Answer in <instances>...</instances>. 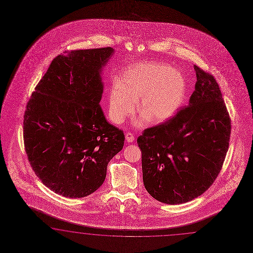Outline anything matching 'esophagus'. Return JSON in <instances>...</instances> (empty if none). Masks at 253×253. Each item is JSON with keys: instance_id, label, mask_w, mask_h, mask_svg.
Instances as JSON below:
<instances>
[{"instance_id": "1", "label": "esophagus", "mask_w": 253, "mask_h": 253, "mask_svg": "<svg viewBox=\"0 0 253 253\" xmlns=\"http://www.w3.org/2000/svg\"><path fill=\"white\" fill-rule=\"evenodd\" d=\"M125 139H126V141H127L128 143H132V142L134 141V136H133L132 133L127 132L126 135H125Z\"/></svg>"}]
</instances>
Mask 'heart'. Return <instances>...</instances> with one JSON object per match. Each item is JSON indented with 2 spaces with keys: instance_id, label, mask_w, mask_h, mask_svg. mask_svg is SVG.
I'll return each instance as SVG.
<instances>
[{
  "instance_id": "b5f03b06",
  "label": "heart",
  "mask_w": 253,
  "mask_h": 253,
  "mask_svg": "<svg viewBox=\"0 0 253 253\" xmlns=\"http://www.w3.org/2000/svg\"><path fill=\"white\" fill-rule=\"evenodd\" d=\"M185 94L182 76L169 65L143 62L126 69L111 89L109 96V116L114 123H123L133 113L138 101V112L151 124L169 121L176 114ZM142 122L137 123L143 127Z\"/></svg>"
}]
</instances>
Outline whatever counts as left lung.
Segmentation results:
<instances>
[{
    "mask_svg": "<svg viewBox=\"0 0 253 253\" xmlns=\"http://www.w3.org/2000/svg\"><path fill=\"white\" fill-rule=\"evenodd\" d=\"M189 105L138 137L143 179L153 198L179 205L197 198L217 178L228 150L231 120L218 84L194 65Z\"/></svg>",
    "mask_w": 253,
    "mask_h": 253,
    "instance_id": "obj_1",
    "label": "left lung"
}]
</instances>
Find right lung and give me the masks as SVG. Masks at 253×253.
<instances>
[{
    "label": "right lung",
    "mask_w": 253,
    "mask_h": 253,
    "mask_svg": "<svg viewBox=\"0 0 253 253\" xmlns=\"http://www.w3.org/2000/svg\"><path fill=\"white\" fill-rule=\"evenodd\" d=\"M110 47L58 55L37 84L24 116V144L35 174L55 193L82 198L103 184L124 133L99 105Z\"/></svg>",
    "instance_id": "add662e5"
}]
</instances>
